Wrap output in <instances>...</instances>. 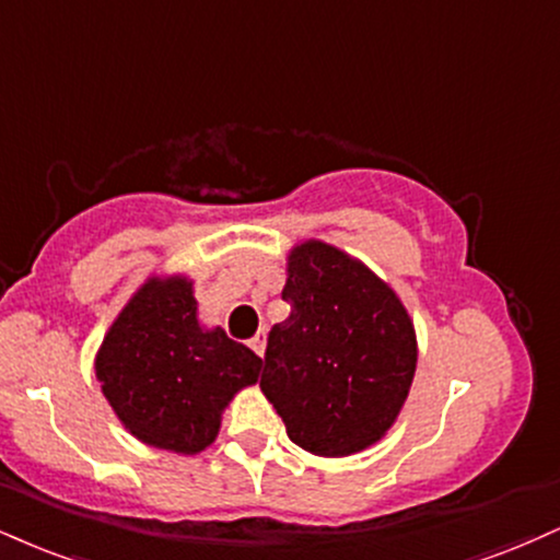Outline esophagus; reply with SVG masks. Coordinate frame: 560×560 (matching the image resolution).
I'll list each match as a JSON object with an SVG mask.
<instances>
[{
    "label": "esophagus",
    "mask_w": 560,
    "mask_h": 560,
    "mask_svg": "<svg viewBox=\"0 0 560 560\" xmlns=\"http://www.w3.org/2000/svg\"><path fill=\"white\" fill-rule=\"evenodd\" d=\"M247 345H250V349L255 354H260L262 357V352H266V328H260L258 334L253 336L250 341H247Z\"/></svg>",
    "instance_id": "obj_1"
}]
</instances>
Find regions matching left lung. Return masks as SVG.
I'll return each mask as SVG.
<instances>
[{"mask_svg": "<svg viewBox=\"0 0 560 560\" xmlns=\"http://www.w3.org/2000/svg\"><path fill=\"white\" fill-rule=\"evenodd\" d=\"M289 318L268 334L260 388L300 448L347 456L394 425L415 378L407 310L378 276L323 242L289 255Z\"/></svg>", "mask_w": 560, "mask_h": 560, "instance_id": "obj_1", "label": "left lung"}]
</instances>
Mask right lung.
I'll return each instance as SVG.
<instances>
[{"label": "right lung", "instance_id": "add662e5", "mask_svg": "<svg viewBox=\"0 0 560 560\" xmlns=\"http://www.w3.org/2000/svg\"><path fill=\"white\" fill-rule=\"evenodd\" d=\"M190 281H148L114 320L96 357L101 390L125 428L156 448L198 454L219 433L221 409L258 381L262 360L198 326Z\"/></svg>", "mask_w": 560, "mask_h": 560}]
</instances>
